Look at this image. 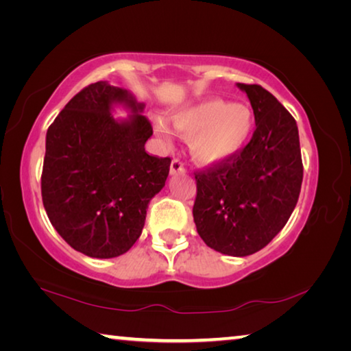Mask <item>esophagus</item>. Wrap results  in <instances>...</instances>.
<instances>
[{
  "mask_svg": "<svg viewBox=\"0 0 351 351\" xmlns=\"http://www.w3.org/2000/svg\"><path fill=\"white\" fill-rule=\"evenodd\" d=\"M184 170H186V167H184V164L181 159L175 158L173 161H171L170 164V173L171 175H180V173H184Z\"/></svg>",
  "mask_w": 351,
  "mask_h": 351,
  "instance_id": "obj_1",
  "label": "esophagus"
}]
</instances>
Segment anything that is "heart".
Masks as SVG:
<instances>
[{
  "label": "heart",
  "instance_id": "obj_1",
  "mask_svg": "<svg viewBox=\"0 0 351 351\" xmlns=\"http://www.w3.org/2000/svg\"><path fill=\"white\" fill-rule=\"evenodd\" d=\"M171 121L182 133H190V152L204 164L221 162L239 153L254 128V112L247 105L212 97L171 112ZM154 130L169 138L171 130L162 117L154 119Z\"/></svg>",
  "mask_w": 351,
  "mask_h": 351
}]
</instances>
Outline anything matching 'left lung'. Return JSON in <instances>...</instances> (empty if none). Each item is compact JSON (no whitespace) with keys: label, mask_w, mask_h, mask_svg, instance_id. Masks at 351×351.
I'll list each match as a JSON object with an SVG mask.
<instances>
[{"label":"left lung","mask_w":351,"mask_h":351,"mask_svg":"<svg viewBox=\"0 0 351 351\" xmlns=\"http://www.w3.org/2000/svg\"><path fill=\"white\" fill-rule=\"evenodd\" d=\"M251 100L255 130L239 153L195 170L193 219L209 247L234 257L263 249L299 199L304 164L289 111L260 85L239 83Z\"/></svg>","instance_id":"obj_1"}]
</instances>
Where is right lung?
I'll use <instances>...</instances> for the list:
<instances>
[{"mask_svg": "<svg viewBox=\"0 0 351 351\" xmlns=\"http://www.w3.org/2000/svg\"><path fill=\"white\" fill-rule=\"evenodd\" d=\"M135 114L112 119L111 103ZM128 91L96 82L58 112L46 133L41 199L51 224L75 251L122 255L141 237L150 199L164 187L171 159L145 152L152 122Z\"/></svg>", "mask_w": 351, "mask_h": 351, "instance_id": "right-lung-1", "label": "right lung"}]
</instances>
